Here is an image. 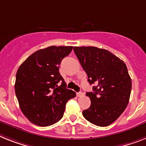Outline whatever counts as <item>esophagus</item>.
Masks as SVG:
<instances>
[{
    "mask_svg": "<svg viewBox=\"0 0 146 146\" xmlns=\"http://www.w3.org/2000/svg\"><path fill=\"white\" fill-rule=\"evenodd\" d=\"M76 95L78 97H82V96H84V94H83L82 92H79V93H77Z\"/></svg>",
    "mask_w": 146,
    "mask_h": 146,
    "instance_id": "obj_1",
    "label": "esophagus"
}]
</instances>
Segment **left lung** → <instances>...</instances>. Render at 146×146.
Here are the masks:
<instances>
[{"instance_id": "1", "label": "left lung", "mask_w": 146, "mask_h": 146, "mask_svg": "<svg viewBox=\"0 0 146 146\" xmlns=\"http://www.w3.org/2000/svg\"><path fill=\"white\" fill-rule=\"evenodd\" d=\"M73 50L93 92L86 93L91 104L82 111L92 124L105 127L117 120L128 104L131 79L125 64L108 50L95 46H74Z\"/></svg>"}]
</instances>
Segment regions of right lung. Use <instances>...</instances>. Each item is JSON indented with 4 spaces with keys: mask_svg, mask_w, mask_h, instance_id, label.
Here are the masks:
<instances>
[{
    "mask_svg": "<svg viewBox=\"0 0 146 146\" xmlns=\"http://www.w3.org/2000/svg\"><path fill=\"white\" fill-rule=\"evenodd\" d=\"M72 46H51L39 50L21 64L15 90L22 113L32 123L46 127L62 118L67 101L76 93L67 89L59 64Z\"/></svg>",
    "mask_w": 146,
    "mask_h": 146,
    "instance_id": "right-lung-1",
    "label": "right lung"
}]
</instances>
